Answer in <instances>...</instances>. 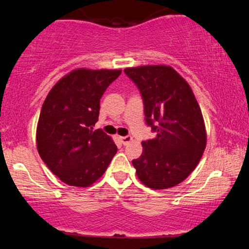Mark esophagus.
<instances>
[{
  "instance_id": "esophagus-1",
  "label": "esophagus",
  "mask_w": 249,
  "mask_h": 249,
  "mask_svg": "<svg viewBox=\"0 0 249 249\" xmlns=\"http://www.w3.org/2000/svg\"><path fill=\"white\" fill-rule=\"evenodd\" d=\"M120 141L124 145H128L129 142H132V137L131 136H125V137H120Z\"/></svg>"
}]
</instances>
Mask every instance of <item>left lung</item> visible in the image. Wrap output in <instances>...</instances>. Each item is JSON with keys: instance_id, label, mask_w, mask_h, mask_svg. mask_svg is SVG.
Here are the masks:
<instances>
[{"instance_id": "obj_1", "label": "left lung", "mask_w": 249, "mask_h": 249, "mask_svg": "<svg viewBox=\"0 0 249 249\" xmlns=\"http://www.w3.org/2000/svg\"><path fill=\"white\" fill-rule=\"evenodd\" d=\"M141 90L146 122L156 136L142 142L141 158L132 161L138 179L152 189L182 182L202 159L206 128L189 84L170 66L125 68Z\"/></svg>"}]
</instances>
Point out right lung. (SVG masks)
Returning <instances> with one entry per match:
<instances>
[{
  "mask_svg": "<svg viewBox=\"0 0 249 249\" xmlns=\"http://www.w3.org/2000/svg\"><path fill=\"white\" fill-rule=\"evenodd\" d=\"M120 69L78 68L49 91L36 129L38 154L61 181L89 187L107 171L118 151L110 136L93 130L100 100Z\"/></svg>",
  "mask_w": 249,
  "mask_h": 249,
  "instance_id": "1",
  "label": "right lung"
}]
</instances>
